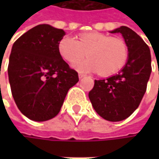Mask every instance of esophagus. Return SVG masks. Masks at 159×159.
Instances as JSON below:
<instances>
[{
  "instance_id": "obj_1",
  "label": "esophagus",
  "mask_w": 159,
  "mask_h": 159,
  "mask_svg": "<svg viewBox=\"0 0 159 159\" xmlns=\"http://www.w3.org/2000/svg\"><path fill=\"white\" fill-rule=\"evenodd\" d=\"M79 75V78H80V79L85 76V75H84V74H82V73H79V75Z\"/></svg>"
}]
</instances>
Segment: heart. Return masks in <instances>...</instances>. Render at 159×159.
<instances>
[{
    "label": "heart",
    "instance_id": "heart-1",
    "mask_svg": "<svg viewBox=\"0 0 159 159\" xmlns=\"http://www.w3.org/2000/svg\"><path fill=\"white\" fill-rule=\"evenodd\" d=\"M61 56L70 63H75L85 55V60L75 64L81 71H94L101 76H109L120 71L127 61L129 48L119 37L99 32L81 34L76 40L66 36L59 43Z\"/></svg>",
    "mask_w": 159,
    "mask_h": 159
}]
</instances>
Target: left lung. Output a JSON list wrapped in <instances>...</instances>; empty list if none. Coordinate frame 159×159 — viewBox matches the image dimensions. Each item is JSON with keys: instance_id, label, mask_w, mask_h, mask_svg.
Segmentation results:
<instances>
[{"instance_id": "1", "label": "left lung", "mask_w": 159, "mask_h": 159, "mask_svg": "<svg viewBox=\"0 0 159 159\" xmlns=\"http://www.w3.org/2000/svg\"><path fill=\"white\" fill-rule=\"evenodd\" d=\"M111 33H120L124 38L129 48L128 61L118 75L95 80L88 97L99 116L120 121L132 115L142 101L152 71L151 54L142 38L131 28L120 26Z\"/></svg>"}]
</instances>
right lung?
I'll return each mask as SVG.
<instances>
[{"mask_svg": "<svg viewBox=\"0 0 159 159\" xmlns=\"http://www.w3.org/2000/svg\"><path fill=\"white\" fill-rule=\"evenodd\" d=\"M64 35L62 29L39 25L13 45L8 64L12 95L19 111L32 120L58 115L68 90L79 81L59 52Z\"/></svg>", "mask_w": 159, "mask_h": 159, "instance_id": "right-lung-1", "label": "right lung"}]
</instances>
